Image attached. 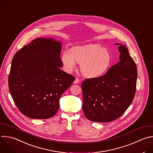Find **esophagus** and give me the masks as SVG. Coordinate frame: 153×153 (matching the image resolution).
I'll return each mask as SVG.
<instances>
[{"label": "esophagus", "instance_id": "obj_1", "mask_svg": "<svg viewBox=\"0 0 153 153\" xmlns=\"http://www.w3.org/2000/svg\"><path fill=\"white\" fill-rule=\"evenodd\" d=\"M79 82H80L79 79L78 78H76V79L74 80V81L73 82V83H74V84H76V83H78Z\"/></svg>", "mask_w": 153, "mask_h": 153}]
</instances>
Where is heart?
I'll list each match as a JSON object with an SVG mask.
<instances>
[{"instance_id":"heart-1","label":"heart","mask_w":153,"mask_h":153,"mask_svg":"<svg viewBox=\"0 0 153 153\" xmlns=\"http://www.w3.org/2000/svg\"><path fill=\"white\" fill-rule=\"evenodd\" d=\"M62 61L67 71L71 72L76 63L80 65V70L83 76L95 79L103 75L112 64V56L107 49L98 44H89L76 47L71 50V54L64 52Z\"/></svg>"}]
</instances>
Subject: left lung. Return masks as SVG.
<instances>
[{
    "label": "left lung",
    "instance_id": "obj_1",
    "mask_svg": "<svg viewBox=\"0 0 153 153\" xmlns=\"http://www.w3.org/2000/svg\"><path fill=\"white\" fill-rule=\"evenodd\" d=\"M118 48L120 61L102 76L86 79L82 83V109L94 122L108 123L120 118L132 103L136 93L137 71L127 48Z\"/></svg>",
    "mask_w": 153,
    "mask_h": 153
}]
</instances>
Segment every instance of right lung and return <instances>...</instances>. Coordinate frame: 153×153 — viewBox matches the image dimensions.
<instances>
[{"mask_svg":"<svg viewBox=\"0 0 153 153\" xmlns=\"http://www.w3.org/2000/svg\"><path fill=\"white\" fill-rule=\"evenodd\" d=\"M61 42L38 38L14 55L8 77L14 102L24 115L32 119L53 117L62 94L75 77L60 69Z\"/></svg>","mask_w":153,"mask_h":153,"instance_id":"add662e5","label":"right lung"}]
</instances>
